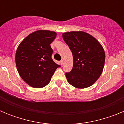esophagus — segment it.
Returning <instances> with one entry per match:
<instances>
[{
  "label": "esophagus",
  "instance_id": "obj_1",
  "mask_svg": "<svg viewBox=\"0 0 124 124\" xmlns=\"http://www.w3.org/2000/svg\"><path fill=\"white\" fill-rule=\"evenodd\" d=\"M60 63H61V65H63V60H61V61H60Z\"/></svg>",
  "mask_w": 124,
  "mask_h": 124
}]
</instances>
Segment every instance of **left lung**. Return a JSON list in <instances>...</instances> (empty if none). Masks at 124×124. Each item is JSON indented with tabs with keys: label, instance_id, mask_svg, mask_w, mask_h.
Here are the masks:
<instances>
[{
	"label": "left lung",
	"instance_id": "8db88e82",
	"mask_svg": "<svg viewBox=\"0 0 124 124\" xmlns=\"http://www.w3.org/2000/svg\"><path fill=\"white\" fill-rule=\"evenodd\" d=\"M73 53V69L66 73L68 81L76 88L92 86L100 77L105 63V52L100 43L84 31L63 33Z\"/></svg>",
	"mask_w": 124,
	"mask_h": 124
}]
</instances>
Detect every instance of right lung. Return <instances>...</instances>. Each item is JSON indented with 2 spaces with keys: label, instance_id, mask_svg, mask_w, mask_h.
Masks as SVG:
<instances>
[{
  "label": "right lung",
  "instance_id": "1",
  "mask_svg": "<svg viewBox=\"0 0 124 124\" xmlns=\"http://www.w3.org/2000/svg\"><path fill=\"white\" fill-rule=\"evenodd\" d=\"M56 33L38 30L30 34L20 43L15 54V63L20 77L35 88L46 86L60 65L51 58L53 50L50 44Z\"/></svg>",
  "mask_w": 124,
  "mask_h": 124
}]
</instances>
